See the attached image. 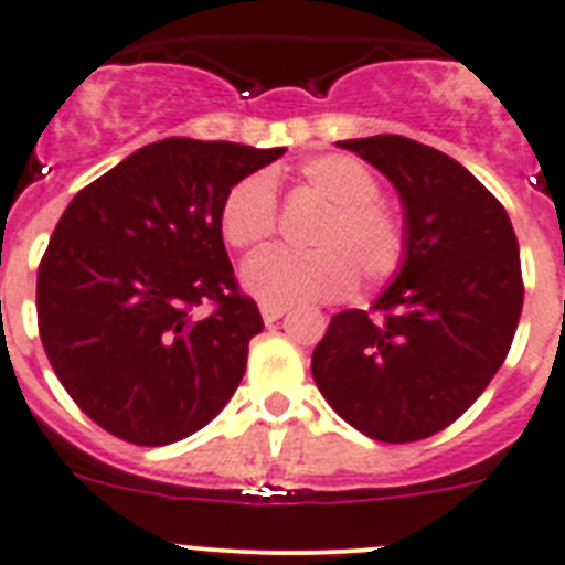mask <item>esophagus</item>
Instances as JSON below:
<instances>
[{
  "label": "esophagus",
  "instance_id": "34e87169",
  "mask_svg": "<svg viewBox=\"0 0 565 565\" xmlns=\"http://www.w3.org/2000/svg\"><path fill=\"white\" fill-rule=\"evenodd\" d=\"M284 312H287V307H281V303H262L264 323H276L278 318H284Z\"/></svg>",
  "mask_w": 565,
  "mask_h": 565
}]
</instances>
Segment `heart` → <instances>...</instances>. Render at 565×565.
I'll list each match as a JSON object with an SVG mask.
<instances>
[{"label":"heart","instance_id":"heart-1","mask_svg":"<svg viewBox=\"0 0 565 565\" xmlns=\"http://www.w3.org/2000/svg\"><path fill=\"white\" fill-rule=\"evenodd\" d=\"M307 194L327 202L309 233L315 250H273L247 262L242 281L264 303L332 301L352 292L358 273L365 284H383L399 273L408 253L405 216L380 196L374 171L349 154L309 157L295 171ZM220 231L231 247L258 253L278 231L273 182L250 174L231 185L220 207Z\"/></svg>","mask_w":565,"mask_h":565}]
</instances>
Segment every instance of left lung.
<instances>
[{
  "instance_id": "1",
  "label": "left lung",
  "mask_w": 565,
  "mask_h": 565,
  "mask_svg": "<svg viewBox=\"0 0 565 565\" xmlns=\"http://www.w3.org/2000/svg\"><path fill=\"white\" fill-rule=\"evenodd\" d=\"M403 200L408 253L371 309H345L312 377L352 428L405 445L454 425L507 360L523 307L504 205L454 157L399 135L340 140Z\"/></svg>"
}]
</instances>
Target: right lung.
Masks as SVG:
<instances>
[{
	"label": "right lung",
	"mask_w": 565,
	"mask_h": 565,
	"mask_svg": "<svg viewBox=\"0 0 565 565\" xmlns=\"http://www.w3.org/2000/svg\"><path fill=\"white\" fill-rule=\"evenodd\" d=\"M284 149L166 137L81 188L39 264L35 312L55 377L100 428L160 447L205 428L264 329L220 231L231 185ZM213 302L211 316L195 307Z\"/></svg>",
	"instance_id": "add662e5"
}]
</instances>
